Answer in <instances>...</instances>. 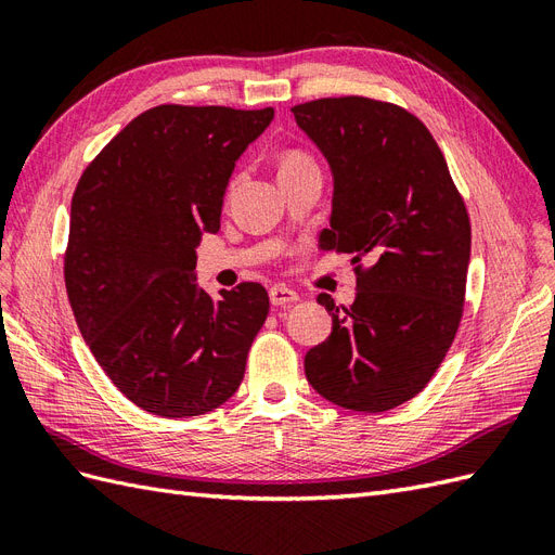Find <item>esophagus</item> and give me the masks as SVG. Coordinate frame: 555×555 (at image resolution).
I'll use <instances>...</instances> for the list:
<instances>
[{
    "instance_id": "obj_1",
    "label": "esophagus",
    "mask_w": 555,
    "mask_h": 555,
    "mask_svg": "<svg viewBox=\"0 0 555 555\" xmlns=\"http://www.w3.org/2000/svg\"><path fill=\"white\" fill-rule=\"evenodd\" d=\"M269 300H272L274 307H288V305L300 300V295L286 286H274V288H269Z\"/></svg>"
}]
</instances>
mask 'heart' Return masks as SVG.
<instances>
[{
  "label": "heart",
  "instance_id": "b5f03b06",
  "mask_svg": "<svg viewBox=\"0 0 555 555\" xmlns=\"http://www.w3.org/2000/svg\"><path fill=\"white\" fill-rule=\"evenodd\" d=\"M305 166H317V164H314V159H311V156H309L307 152H302V150H291V152L283 154V159H281V170H288V168H305Z\"/></svg>",
  "mask_w": 555,
  "mask_h": 555
}]
</instances>
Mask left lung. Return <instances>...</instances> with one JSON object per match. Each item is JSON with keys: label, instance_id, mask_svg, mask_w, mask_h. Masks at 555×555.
Instances as JSON below:
<instances>
[{"label": "left lung", "instance_id": "8db88e82", "mask_svg": "<svg viewBox=\"0 0 555 555\" xmlns=\"http://www.w3.org/2000/svg\"><path fill=\"white\" fill-rule=\"evenodd\" d=\"M333 170L323 250L349 253L357 302L317 300L333 333L307 351L309 385L353 413H385L417 396L457 335L472 222L446 156L408 109L363 95L293 107Z\"/></svg>", "mask_w": 555, "mask_h": 555}]
</instances>
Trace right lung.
Here are the masks:
<instances>
[{"instance_id": "right-lung-1", "label": "right lung", "mask_w": 555, "mask_h": 555, "mask_svg": "<svg viewBox=\"0 0 555 555\" xmlns=\"http://www.w3.org/2000/svg\"><path fill=\"white\" fill-rule=\"evenodd\" d=\"M272 119V107L156 105L77 182L69 305L112 385L152 415H206L244 379L269 295L248 281L210 297L196 286V246L220 230L234 164Z\"/></svg>"}]
</instances>
